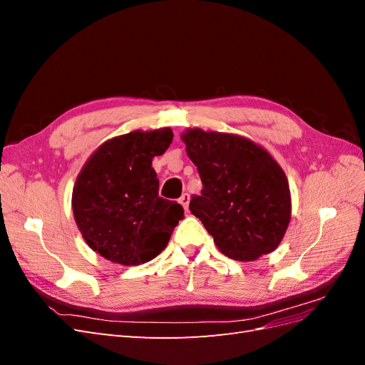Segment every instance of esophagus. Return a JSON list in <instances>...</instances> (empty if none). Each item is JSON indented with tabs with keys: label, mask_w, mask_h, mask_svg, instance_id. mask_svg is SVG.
Returning a JSON list of instances; mask_svg holds the SVG:
<instances>
[{
	"label": "esophagus",
	"mask_w": 365,
	"mask_h": 365,
	"mask_svg": "<svg viewBox=\"0 0 365 365\" xmlns=\"http://www.w3.org/2000/svg\"><path fill=\"white\" fill-rule=\"evenodd\" d=\"M180 204L184 207V210L187 212V210H189V204H190V195L189 193H184L180 197Z\"/></svg>",
	"instance_id": "34e87169"
}]
</instances>
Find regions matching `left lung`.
<instances>
[{
    "label": "left lung",
    "mask_w": 365,
    "mask_h": 365,
    "mask_svg": "<svg viewBox=\"0 0 365 365\" xmlns=\"http://www.w3.org/2000/svg\"><path fill=\"white\" fill-rule=\"evenodd\" d=\"M182 140L202 181L190 212L219 251L250 262L277 248L291 219L289 184L280 165L239 135L190 129Z\"/></svg>",
    "instance_id": "left-lung-1"
}]
</instances>
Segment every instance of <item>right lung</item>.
<instances>
[{
  "mask_svg": "<svg viewBox=\"0 0 365 365\" xmlns=\"http://www.w3.org/2000/svg\"><path fill=\"white\" fill-rule=\"evenodd\" d=\"M173 138L169 128L115 137L86 161L73 190V213L86 244L102 257L140 264L168 247L181 204L158 196L152 158Z\"/></svg>",
  "mask_w": 365,
  "mask_h": 365,
  "instance_id": "obj_1",
  "label": "right lung"
}]
</instances>
